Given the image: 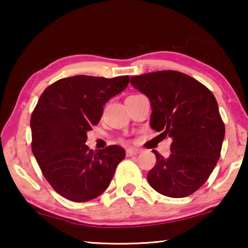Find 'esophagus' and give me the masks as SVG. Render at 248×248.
<instances>
[{
	"label": "esophagus",
	"instance_id": "esophagus-1",
	"mask_svg": "<svg viewBox=\"0 0 248 248\" xmlns=\"http://www.w3.org/2000/svg\"><path fill=\"white\" fill-rule=\"evenodd\" d=\"M139 152H140V150H138V149H135V148H127L126 149V155H127V157H132V155H138Z\"/></svg>",
	"mask_w": 248,
	"mask_h": 248
}]
</instances>
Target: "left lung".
<instances>
[{
    "label": "left lung",
    "instance_id": "left-lung-1",
    "mask_svg": "<svg viewBox=\"0 0 248 248\" xmlns=\"http://www.w3.org/2000/svg\"><path fill=\"white\" fill-rule=\"evenodd\" d=\"M131 84L150 99L152 130L172 140L168 158L154 150L149 184L169 198L193 194L215 169L225 138L215 96L194 78L171 70L132 77Z\"/></svg>",
    "mask_w": 248,
    "mask_h": 248
}]
</instances>
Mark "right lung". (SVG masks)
<instances>
[{"label":"right lung","mask_w":248,"mask_h":248,"mask_svg":"<svg viewBox=\"0 0 248 248\" xmlns=\"http://www.w3.org/2000/svg\"><path fill=\"white\" fill-rule=\"evenodd\" d=\"M128 82V76H76L57 80L40 96L30 118L31 150L44 177L63 198L87 202L109 186L125 150L116 144L90 150L87 132Z\"/></svg>","instance_id":"obj_1"}]
</instances>
